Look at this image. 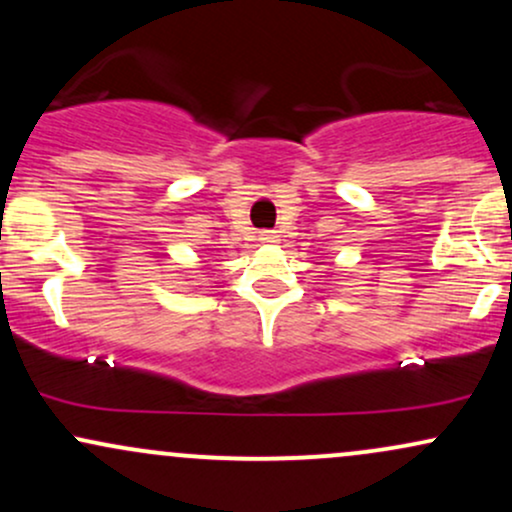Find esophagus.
I'll return each mask as SVG.
<instances>
[{"instance_id": "obj_1", "label": "esophagus", "mask_w": 512, "mask_h": 512, "mask_svg": "<svg viewBox=\"0 0 512 512\" xmlns=\"http://www.w3.org/2000/svg\"><path fill=\"white\" fill-rule=\"evenodd\" d=\"M260 240H262V243H276V240H279V236H276V231H262L260 233Z\"/></svg>"}]
</instances>
